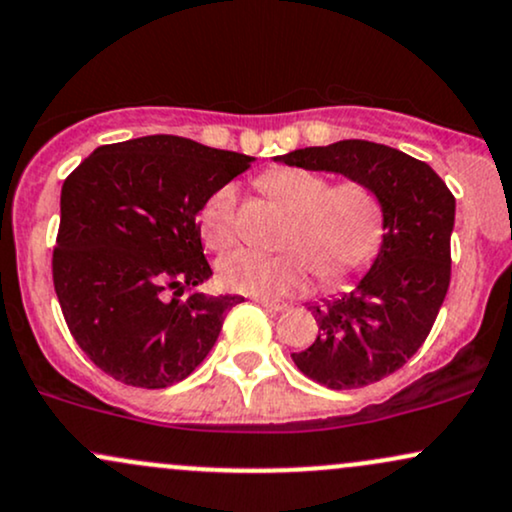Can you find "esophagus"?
Instances as JSON below:
<instances>
[{"mask_svg":"<svg viewBox=\"0 0 512 512\" xmlns=\"http://www.w3.org/2000/svg\"><path fill=\"white\" fill-rule=\"evenodd\" d=\"M256 302L261 304V307L271 309V312H285V309H287V302H280V300H266V297H256Z\"/></svg>","mask_w":512,"mask_h":512,"instance_id":"34e87169","label":"esophagus"}]
</instances>
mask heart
I'll list each match as a JSON object with an SVG mask.
<instances>
[{"instance_id": "1", "label": "heart", "mask_w": 512, "mask_h": 512, "mask_svg": "<svg viewBox=\"0 0 512 512\" xmlns=\"http://www.w3.org/2000/svg\"><path fill=\"white\" fill-rule=\"evenodd\" d=\"M261 186L295 215L283 239L287 251L227 254L217 266L227 290L278 300L300 295L317 275L326 287H336L365 271L380 254L384 210L363 181L331 183L319 171L285 166L263 176ZM200 232L215 251L237 241V188L227 183L210 195L200 212Z\"/></svg>"}]
</instances>
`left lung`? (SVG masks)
<instances>
[{
	"instance_id": "8db88e82",
	"label": "left lung",
	"mask_w": 512,
	"mask_h": 512,
	"mask_svg": "<svg viewBox=\"0 0 512 512\" xmlns=\"http://www.w3.org/2000/svg\"><path fill=\"white\" fill-rule=\"evenodd\" d=\"M278 162L363 181L380 198L375 263L346 295L309 307L317 341L292 353L309 380L329 389L380 382L416 355L438 319L452 275L455 195L426 162L367 140L295 149Z\"/></svg>"
}]
</instances>
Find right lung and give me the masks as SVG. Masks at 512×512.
<instances>
[{
	"label": "right lung",
	"mask_w": 512,
	"mask_h": 512,
	"mask_svg": "<svg viewBox=\"0 0 512 512\" xmlns=\"http://www.w3.org/2000/svg\"><path fill=\"white\" fill-rule=\"evenodd\" d=\"M251 162L149 135L94 149L62 183L57 300L74 341L113 380L171 387L215 346L225 314L244 297L193 290L212 275L198 212Z\"/></svg>",
	"instance_id": "right-lung-1"
}]
</instances>
